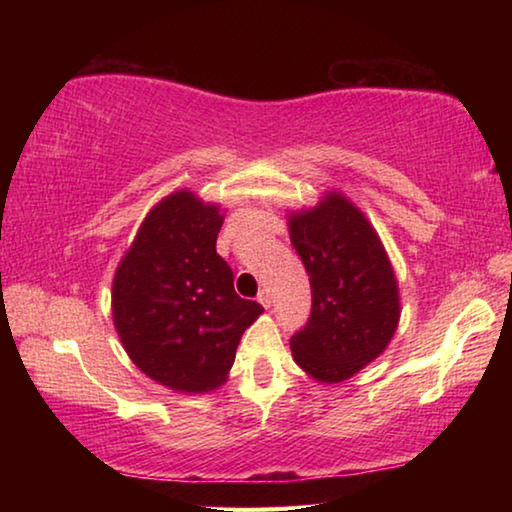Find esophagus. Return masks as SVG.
Instances as JSON below:
<instances>
[{"mask_svg":"<svg viewBox=\"0 0 512 512\" xmlns=\"http://www.w3.org/2000/svg\"><path fill=\"white\" fill-rule=\"evenodd\" d=\"M257 300H259V305H262V307H271V302H273V293H271V289H262V291H259V296H257Z\"/></svg>","mask_w":512,"mask_h":512,"instance_id":"esophagus-1","label":"esophagus"}]
</instances>
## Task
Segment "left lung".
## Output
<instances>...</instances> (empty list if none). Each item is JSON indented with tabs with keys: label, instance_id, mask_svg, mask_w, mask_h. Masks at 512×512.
<instances>
[{
	"label": "left lung",
	"instance_id": "left-lung-1",
	"mask_svg": "<svg viewBox=\"0 0 512 512\" xmlns=\"http://www.w3.org/2000/svg\"><path fill=\"white\" fill-rule=\"evenodd\" d=\"M307 268L311 316L291 336L293 361L320 384H341L375 361L400 323V289L377 230L341 192L289 214Z\"/></svg>",
	"mask_w": 512,
	"mask_h": 512
}]
</instances>
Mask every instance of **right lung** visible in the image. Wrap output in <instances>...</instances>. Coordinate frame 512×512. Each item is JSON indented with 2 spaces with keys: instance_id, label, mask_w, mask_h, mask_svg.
<instances>
[{
  "instance_id": "obj_1",
  "label": "right lung",
  "mask_w": 512,
  "mask_h": 512,
  "mask_svg": "<svg viewBox=\"0 0 512 512\" xmlns=\"http://www.w3.org/2000/svg\"><path fill=\"white\" fill-rule=\"evenodd\" d=\"M221 225L219 203L189 189L164 196L112 280V320L126 354L176 393L223 386L241 334L264 311L235 293L232 268L216 253Z\"/></svg>"
}]
</instances>
